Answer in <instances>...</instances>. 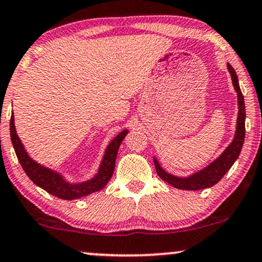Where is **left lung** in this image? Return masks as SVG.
I'll return each instance as SVG.
<instances>
[{"mask_svg": "<svg viewBox=\"0 0 262 262\" xmlns=\"http://www.w3.org/2000/svg\"><path fill=\"white\" fill-rule=\"evenodd\" d=\"M227 68L228 72L231 73L232 82H233L235 91L238 93V105H239V113H238L237 119V130H235L234 140L230 146L227 147V149H226L214 163L210 164V165L208 167H205L204 170L199 171V172H196L194 175L189 177H186V179L172 176L170 175V173L165 172V171L161 169L159 164H158L157 159H154V165H156L157 173L159 175L160 179L164 180L167 183H170V185L175 187V188L185 190H198L209 188V187L216 185V183L225 176V173L231 169V166L233 165L234 161L237 160L238 157H239V153L242 150V147H243L245 138L244 97L242 95L239 83H238V77L237 74L234 72V69L230 66V64H227Z\"/></svg>", "mask_w": 262, "mask_h": 262, "instance_id": "left-lung-1", "label": "left lung"}]
</instances>
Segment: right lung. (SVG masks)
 <instances>
[{"label":"right lung","mask_w":262,"mask_h":262,"mask_svg":"<svg viewBox=\"0 0 262 262\" xmlns=\"http://www.w3.org/2000/svg\"><path fill=\"white\" fill-rule=\"evenodd\" d=\"M9 125H11V140L13 147H14L15 154H17L19 163H20L21 167L24 169L29 179L35 185L41 187L42 189L50 193V194L64 200L81 198V196L89 195L93 192L104 188L106 183L109 182V180L112 179L113 172H114L116 154H118L119 147H120V143L125 138L126 134H127V130H124L109 143V146L105 150L104 158H103L101 167H99L98 173L92 180L83 183H79V185H70V183L66 182L63 180V177L58 175L57 172H53V171L48 170L46 167L38 165L37 163H35L28 156L20 140H19L17 132H15L13 114L11 116V124Z\"/></svg>","instance_id":"add662e5"}]
</instances>
